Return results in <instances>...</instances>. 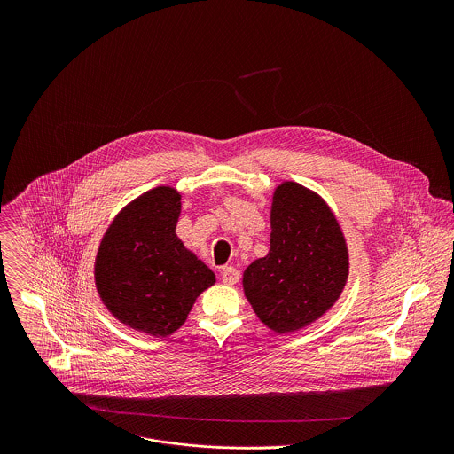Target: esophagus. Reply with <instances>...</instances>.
I'll use <instances>...</instances> for the list:
<instances>
[{
    "label": "esophagus",
    "instance_id": "34e87169",
    "mask_svg": "<svg viewBox=\"0 0 454 454\" xmlns=\"http://www.w3.org/2000/svg\"><path fill=\"white\" fill-rule=\"evenodd\" d=\"M220 276H222L225 285H236L239 281V270L236 267H232V265L222 267V274Z\"/></svg>",
    "mask_w": 454,
    "mask_h": 454
}]
</instances>
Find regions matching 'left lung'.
<instances>
[{"instance_id":"obj_1","label":"left lung","mask_w":454,"mask_h":454,"mask_svg":"<svg viewBox=\"0 0 454 454\" xmlns=\"http://www.w3.org/2000/svg\"><path fill=\"white\" fill-rule=\"evenodd\" d=\"M270 250L243 276L260 320L286 333L315 322L337 301L348 278L339 223L317 194L286 182L274 192Z\"/></svg>"}]
</instances>
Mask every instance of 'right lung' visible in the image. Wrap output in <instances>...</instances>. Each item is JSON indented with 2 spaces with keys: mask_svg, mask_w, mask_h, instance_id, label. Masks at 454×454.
<instances>
[{
  "mask_svg": "<svg viewBox=\"0 0 454 454\" xmlns=\"http://www.w3.org/2000/svg\"><path fill=\"white\" fill-rule=\"evenodd\" d=\"M180 194L157 187L132 200L108 229L96 260L103 302L124 324L169 335L187 320L213 272L176 238Z\"/></svg>",
  "mask_w": 454,
  "mask_h": 454,
  "instance_id": "obj_1",
  "label": "right lung"
}]
</instances>
